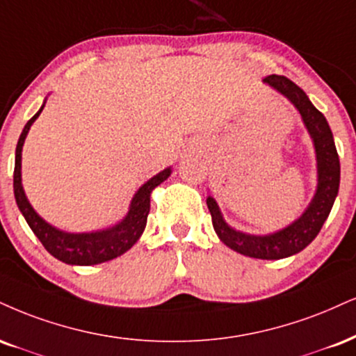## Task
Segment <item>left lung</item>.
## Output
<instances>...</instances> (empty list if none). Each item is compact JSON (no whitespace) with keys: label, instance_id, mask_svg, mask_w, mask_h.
<instances>
[{"label":"left lung","instance_id":"left-lung-1","mask_svg":"<svg viewBox=\"0 0 356 356\" xmlns=\"http://www.w3.org/2000/svg\"><path fill=\"white\" fill-rule=\"evenodd\" d=\"M265 84L275 89L297 108L308 134L314 140L316 154V191L305 212L278 232L252 235L235 230L222 217V212L212 195L207 197V207L212 216V225L227 247L238 254L262 260H278L302 252L318 235L327 220L340 187V159L327 119L312 104L303 89L285 76L270 74Z\"/></svg>","mask_w":356,"mask_h":356}]
</instances>
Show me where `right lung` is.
Wrapping results in <instances>:
<instances>
[{"label": "right lung", "instance_id": "obj_1", "mask_svg": "<svg viewBox=\"0 0 356 356\" xmlns=\"http://www.w3.org/2000/svg\"><path fill=\"white\" fill-rule=\"evenodd\" d=\"M42 108H44V104L26 122V126H24L19 136L18 145H16L13 189H15V199L21 213H23L28 225L31 227L34 235L40 238V242L44 245L46 250L64 264L96 265L122 255L143 235L145 224H147L149 211H151V192L169 177L172 169L167 167L162 172L149 179L144 186H140L139 191L132 197L129 212L126 213V217L115 225L109 227V229L83 234H71L56 229V227L48 224V222L38 216L36 211L31 207V204H29L28 197L24 194L23 184H21V151H23V144L29 132V127L33 126L38 115L41 114Z\"/></svg>", "mask_w": 356, "mask_h": 356}]
</instances>
